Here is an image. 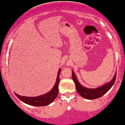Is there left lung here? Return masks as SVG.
<instances>
[{
    "mask_svg": "<svg viewBox=\"0 0 125 125\" xmlns=\"http://www.w3.org/2000/svg\"><path fill=\"white\" fill-rule=\"evenodd\" d=\"M116 74L117 72L110 82H108L106 84L96 88H88L82 86L78 82L77 78L73 70H72V78L75 85L76 90L79 95L83 98L92 100L102 97L111 89L115 82L116 79Z\"/></svg>",
    "mask_w": 125,
    "mask_h": 125,
    "instance_id": "obj_1",
    "label": "left lung"
}]
</instances>
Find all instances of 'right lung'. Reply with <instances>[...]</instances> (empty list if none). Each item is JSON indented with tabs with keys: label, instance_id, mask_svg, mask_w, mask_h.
Here are the masks:
<instances>
[{
	"label": "right lung",
	"instance_id": "right-lung-1",
	"mask_svg": "<svg viewBox=\"0 0 125 125\" xmlns=\"http://www.w3.org/2000/svg\"><path fill=\"white\" fill-rule=\"evenodd\" d=\"M61 69H59L58 73H57V77L56 78V81L53 87L48 93L43 94L42 95L36 97H27V96H22L18 94L14 93L16 96L19 98L20 100L22 101V102L26 103L27 104L30 105L32 106H46L50 104L55 100L56 98L59 93V84L60 82L59 75Z\"/></svg>",
	"mask_w": 125,
	"mask_h": 125
}]
</instances>
